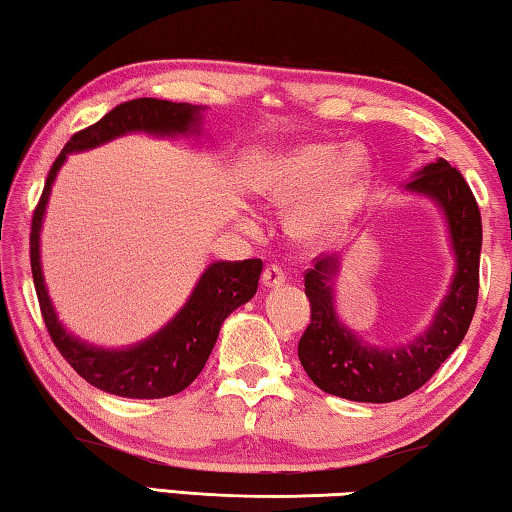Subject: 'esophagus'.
I'll list each match as a JSON object with an SVG mask.
<instances>
[{"label": "esophagus", "mask_w": 512, "mask_h": 512, "mask_svg": "<svg viewBox=\"0 0 512 512\" xmlns=\"http://www.w3.org/2000/svg\"><path fill=\"white\" fill-rule=\"evenodd\" d=\"M284 280H287V275H284V271L277 264H271V266H266L264 268V273H262V284L266 289H275V287H280V284H284Z\"/></svg>", "instance_id": "obj_1"}]
</instances>
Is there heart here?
I'll return each mask as SVG.
<instances>
[{
	"instance_id": "b5f03b06",
	"label": "heart",
	"mask_w": 512,
	"mask_h": 512,
	"mask_svg": "<svg viewBox=\"0 0 512 512\" xmlns=\"http://www.w3.org/2000/svg\"><path fill=\"white\" fill-rule=\"evenodd\" d=\"M372 162L366 149L336 142H309L277 155L253 180V192L268 205L287 207L298 200L289 216L291 235L305 244L334 237L368 192ZM239 225L253 230L241 216Z\"/></svg>"
}]
</instances>
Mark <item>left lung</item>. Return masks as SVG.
I'll return each instance as SVG.
<instances>
[{
	"label": "left lung",
	"instance_id": "obj_1",
	"mask_svg": "<svg viewBox=\"0 0 512 512\" xmlns=\"http://www.w3.org/2000/svg\"><path fill=\"white\" fill-rule=\"evenodd\" d=\"M406 189L433 198L445 212L456 257L452 287L427 332L400 348H375L352 334L334 311L332 280L339 273V255L316 257L305 273L311 323L300 336L298 359L309 379L329 395L372 404L402 400L427 384L470 329L481 259V212L472 189L443 158L415 173Z\"/></svg>",
	"mask_w": 512,
	"mask_h": 512
}]
</instances>
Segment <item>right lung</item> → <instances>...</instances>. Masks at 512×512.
Returning a JSON list of instances; mask_svg holds the SVG:
<instances>
[{
	"instance_id": "right-lung-1",
	"label": "right lung",
	"mask_w": 512,
	"mask_h": 512,
	"mask_svg": "<svg viewBox=\"0 0 512 512\" xmlns=\"http://www.w3.org/2000/svg\"><path fill=\"white\" fill-rule=\"evenodd\" d=\"M201 110L189 103H171L162 99H133L119 103L97 124L74 133L49 169L45 189L31 219V273L36 284L42 318L51 341L65 361L99 391L133 400H158L169 397L192 384L203 370L207 357L219 336L223 320L257 293L262 275V259L244 262H216L205 268L201 280L185 302V307L164 325L158 334L121 350H103L83 343L60 325L51 305L40 266V228L51 185L69 153H79L106 144L126 133L151 135H187L201 133Z\"/></svg>"
}]
</instances>
